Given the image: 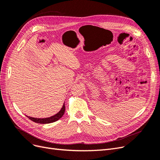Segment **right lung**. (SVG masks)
Returning a JSON list of instances; mask_svg holds the SVG:
<instances>
[{
	"label": "right lung",
	"mask_w": 160,
	"mask_h": 160,
	"mask_svg": "<svg viewBox=\"0 0 160 160\" xmlns=\"http://www.w3.org/2000/svg\"><path fill=\"white\" fill-rule=\"evenodd\" d=\"M65 103H63V105H62V108L61 110L56 113L55 115L51 116L50 118H32L29 117V116H27V117L31 119L32 122L37 123H43V124H46V123H51L52 122H57V120H59L60 118H62V116L64 115L65 113Z\"/></svg>",
	"instance_id": "1"
}]
</instances>
